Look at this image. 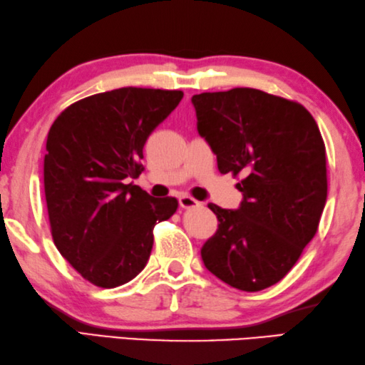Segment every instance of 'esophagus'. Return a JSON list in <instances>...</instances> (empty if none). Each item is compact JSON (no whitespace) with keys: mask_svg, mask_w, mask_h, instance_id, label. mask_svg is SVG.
<instances>
[{"mask_svg":"<svg viewBox=\"0 0 365 365\" xmlns=\"http://www.w3.org/2000/svg\"><path fill=\"white\" fill-rule=\"evenodd\" d=\"M178 203H180L181 207H195V206H200V203L197 202V200H193L192 197H187V195H182L178 198Z\"/></svg>","mask_w":365,"mask_h":365,"instance_id":"obj_1","label":"esophagus"}]
</instances>
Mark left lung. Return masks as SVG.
Instances as JSON below:
<instances>
[{"mask_svg": "<svg viewBox=\"0 0 365 365\" xmlns=\"http://www.w3.org/2000/svg\"><path fill=\"white\" fill-rule=\"evenodd\" d=\"M192 103L219 172L242 176L237 210L207 205L219 225L202 259L230 287L259 292L287 276L317 233L328 197L322 133L301 103L254 88L195 94Z\"/></svg>", "mask_w": 365, "mask_h": 365, "instance_id": "1", "label": "left lung"}]
</instances>
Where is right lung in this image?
Here are the masks:
<instances>
[{
  "mask_svg": "<svg viewBox=\"0 0 365 365\" xmlns=\"http://www.w3.org/2000/svg\"><path fill=\"white\" fill-rule=\"evenodd\" d=\"M182 96L120 88L72 103L51 124L43 159L51 236L94 285L115 288L138 276L151 255L154 225L176 211V198H154L128 180L141 173L148 137Z\"/></svg>",
  "mask_w": 365,
  "mask_h": 365,
  "instance_id": "obj_1",
  "label": "right lung"
}]
</instances>
